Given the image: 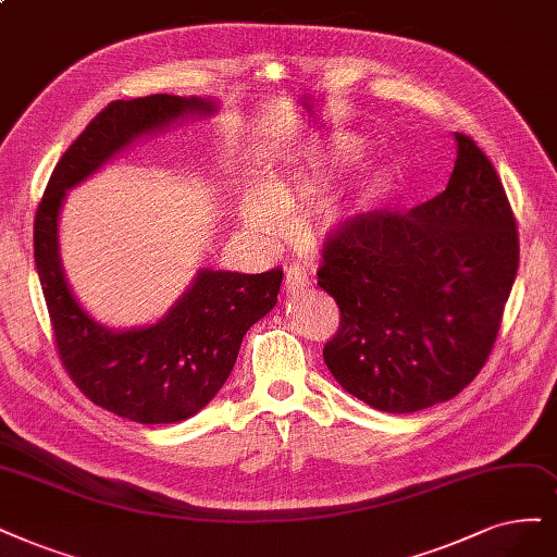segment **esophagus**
Here are the masks:
<instances>
[{"instance_id":"obj_1","label":"esophagus","mask_w":557,"mask_h":557,"mask_svg":"<svg viewBox=\"0 0 557 557\" xmlns=\"http://www.w3.org/2000/svg\"><path fill=\"white\" fill-rule=\"evenodd\" d=\"M306 285H309V276H306V272L301 270V267L299 264L287 267L285 276H283V290L287 295H295V293H301Z\"/></svg>"}]
</instances>
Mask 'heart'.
I'll return each instance as SVG.
<instances>
[{
    "label": "heart",
    "mask_w": 557,
    "mask_h": 557,
    "mask_svg": "<svg viewBox=\"0 0 557 557\" xmlns=\"http://www.w3.org/2000/svg\"><path fill=\"white\" fill-rule=\"evenodd\" d=\"M359 140H343L338 151H359ZM334 159V157H332ZM327 154H306V159L283 175L270 177L267 184H256L242 200V221L260 237H276L285 225L283 212H293L301 205L318 202L332 180V161ZM334 225L341 216H334Z\"/></svg>",
    "instance_id": "1"
}]
</instances>
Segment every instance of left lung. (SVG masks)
I'll use <instances>...</instances> for the list:
<instances>
[{"instance_id": "obj_1", "label": "left lung", "mask_w": 557, "mask_h": 557, "mask_svg": "<svg viewBox=\"0 0 557 557\" xmlns=\"http://www.w3.org/2000/svg\"><path fill=\"white\" fill-rule=\"evenodd\" d=\"M447 188L406 214L345 221L318 285L341 309L324 345L338 385L380 412L445 403L482 371L519 270V233L500 177L454 133Z\"/></svg>"}]
</instances>
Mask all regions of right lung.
Wrapping results in <instances>:
<instances>
[{
  "instance_id": "obj_1",
  "label": "right lung",
  "mask_w": 557,
  "mask_h": 557,
  "mask_svg": "<svg viewBox=\"0 0 557 557\" xmlns=\"http://www.w3.org/2000/svg\"><path fill=\"white\" fill-rule=\"evenodd\" d=\"M219 106L209 96L172 94L110 103L54 165L36 212L34 262L64 367L96 406L138 424H177L219 394L244 334L276 306L283 272L202 267L157 322L112 330L73 295L60 253V214L71 188L126 149L186 120L212 117Z\"/></svg>"
}]
</instances>
